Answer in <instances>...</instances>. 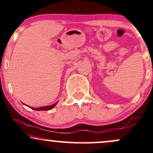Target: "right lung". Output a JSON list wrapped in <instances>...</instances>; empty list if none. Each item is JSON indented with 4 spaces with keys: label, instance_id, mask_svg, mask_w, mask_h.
<instances>
[{
    "label": "right lung",
    "instance_id": "right-lung-1",
    "mask_svg": "<svg viewBox=\"0 0 153 153\" xmlns=\"http://www.w3.org/2000/svg\"><path fill=\"white\" fill-rule=\"evenodd\" d=\"M57 103H58V102H56V103L53 104V105H49V106H44V107H39V108H33V107H30V109H34V110H36V111H48V110H50V109H53V107H54L56 105Z\"/></svg>",
    "mask_w": 153,
    "mask_h": 153
}]
</instances>
